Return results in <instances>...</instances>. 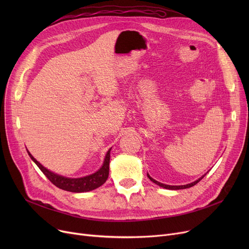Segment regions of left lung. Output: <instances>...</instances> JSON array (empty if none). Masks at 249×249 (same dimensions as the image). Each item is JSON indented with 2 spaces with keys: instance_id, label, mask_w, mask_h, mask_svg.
Masks as SVG:
<instances>
[{
  "instance_id": "8db88e82",
  "label": "left lung",
  "mask_w": 249,
  "mask_h": 249,
  "mask_svg": "<svg viewBox=\"0 0 249 249\" xmlns=\"http://www.w3.org/2000/svg\"><path fill=\"white\" fill-rule=\"evenodd\" d=\"M206 176V174L204 175V176H202L199 179H197V180H195V181H193V182H191V184H188V185H184V186H169V185H164V184H161V182H160V181H158V180H155V179H153L148 174H147V177H148V178L151 180V181H153L154 184H156L158 186H160V187H161V188H164V189H167V190H181V189H188V188H191V187H193V186H195L196 184H198V182L204 178Z\"/></svg>"
}]
</instances>
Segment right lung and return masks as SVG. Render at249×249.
<instances>
[{
	"mask_svg": "<svg viewBox=\"0 0 249 249\" xmlns=\"http://www.w3.org/2000/svg\"><path fill=\"white\" fill-rule=\"evenodd\" d=\"M110 151L111 148L108 150L106 158H105L104 163L102 167L99 169L98 172H96L93 175H89L84 178H65L59 175H56L54 173H52L46 167H44L41 163H39L33 156L32 154L28 152L29 156L31 160L36 163V165L40 168V171L45 175V177L57 188L68 191V192H72V193H84V192H89L93 191L99 187H101L105 181L107 180L109 177V163H110Z\"/></svg>",
	"mask_w": 249,
	"mask_h": 249,
	"instance_id": "right-lung-1",
	"label": "right lung"
}]
</instances>
